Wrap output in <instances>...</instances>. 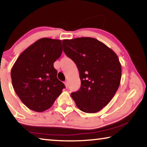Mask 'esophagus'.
Segmentation results:
<instances>
[{
  "mask_svg": "<svg viewBox=\"0 0 147 147\" xmlns=\"http://www.w3.org/2000/svg\"><path fill=\"white\" fill-rule=\"evenodd\" d=\"M64 84H65V86L66 88H68V86H69V85H68V82H67V81H65Z\"/></svg>",
  "mask_w": 147,
  "mask_h": 147,
  "instance_id": "1",
  "label": "esophagus"
}]
</instances>
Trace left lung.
Wrapping results in <instances>:
<instances>
[{"label": "left lung", "instance_id": "obj_1", "mask_svg": "<svg viewBox=\"0 0 147 147\" xmlns=\"http://www.w3.org/2000/svg\"><path fill=\"white\" fill-rule=\"evenodd\" d=\"M63 51L78 69L81 86L71 94L81 111L96 113L105 107L120 85L119 58L105 44L92 38L63 40Z\"/></svg>", "mask_w": 147, "mask_h": 147}]
</instances>
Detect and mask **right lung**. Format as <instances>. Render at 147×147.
Segmentation results:
<instances>
[{
  "instance_id": "right-lung-1",
  "label": "right lung",
  "mask_w": 147,
  "mask_h": 147,
  "mask_svg": "<svg viewBox=\"0 0 147 147\" xmlns=\"http://www.w3.org/2000/svg\"><path fill=\"white\" fill-rule=\"evenodd\" d=\"M61 41L42 38L22 53L11 71L17 96L37 112L49 109L65 86L57 78L54 63L62 53Z\"/></svg>"
}]
</instances>
